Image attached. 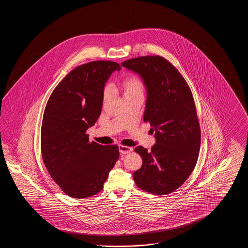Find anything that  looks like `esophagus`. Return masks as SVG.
Listing matches in <instances>:
<instances>
[{
    "instance_id": "34e87169",
    "label": "esophagus",
    "mask_w": 248,
    "mask_h": 248,
    "mask_svg": "<svg viewBox=\"0 0 248 248\" xmlns=\"http://www.w3.org/2000/svg\"><path fill=\"white\" fill-rule=\"evenodd\" d=\"M132 151H133V148H132V147L124 146V145H119V152H120V154H130Z\"/></svg>"
}]
</instances>
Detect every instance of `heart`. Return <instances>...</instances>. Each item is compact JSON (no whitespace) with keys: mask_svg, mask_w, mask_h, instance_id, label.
<instances>
[{"mask_svg":"<svg viewBox=\"0 0 248 248\" xmlns=\"http://www.w3.org/2000/svg\"><path fill=\"white\" fill-rule=\"evenodd\" d=\"M120 87L124 98H128L135 95H143L144 89H145V85L141 78L137 75H131L126 77L121 83ZM108 95V88L105 87L104 94H103L104 100H106Z\"/></svg>","mask_w":248,"mask_h":248,"instance_id":"obj_1","label":"heart"}]
</instances>
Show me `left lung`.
Segmentation results:
<instances>
[{"label":"left lung","mask_w":248,"mask_h":248,"mask_svg":"<svg viewBox=\"0 0 248 248\" xmlns=\"http://www.w3.org/2000/svg\"><path fill=\"white\" fill-rule=\"evenodd\" d=\"M141 76L148 90L143 120L155 130L151 152H135L142 166L134 172L140 189L165 195L178 189L193 171L199 156L201 129L189 84L177 68L161 56H145L121 64Z\"/></svg>","instance_id":"obj_1"}]
</instances>
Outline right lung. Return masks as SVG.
Listing matches in <instances>:
<instances>
[{
	"instance_id": "right-lung-1",
	"label": "right lung",
	"mask_w": 248,
	"mask_h": 248,
	"mask_svg": "<svg viewBox=\"0 0 248 248\" xmlns=\"http://www.w3.org/2000/svg\"><path fill=\"white\" fill-rule=\"evenodd\" d=\"M118 63L98 60L80 65L48 99L41 128V152L48 173L67 195L83 199L103 189L119 159L117 145L89 141L86 130L101 113L108 78Z\"/></svg>"
}]
</instances>
